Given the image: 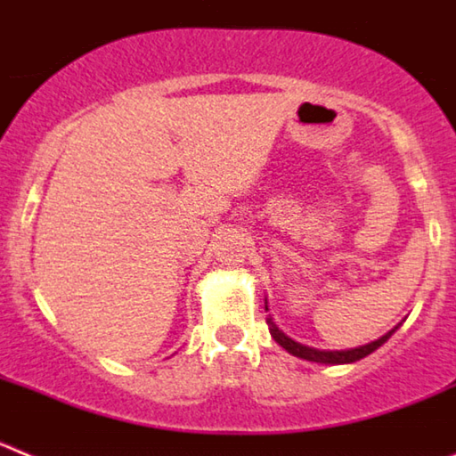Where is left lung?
<instances>
[{
	"label": "left lung",
	"mask_w": 456,
	"mask_h": 456,
	"mask_svg": "<svg viewBox=\"0 0 456 456\" xmlns=\"http://www.w3.org/2000/svg\"><path fill=\"white\" fill-rule=\"evenodd\" d=\"M265 308H267V305H265ZM267 324H269V333H272V338L285 349V352H289L292 356L305 358V361H313V363H326V365H340V363H354V361H361V358H365L368 354H372L374 349L381 347V345L393 336L395 329H397V326H395L393 331H388L386 336L379 338V340L370 342V345H363V347L345 349V352H326V349L305 347V345H301V342H294L292 338L285 336V333L281 331L272 320H267Z\"/></svg>",
	"instance_id": "8db88e82"
}]
</instances>
